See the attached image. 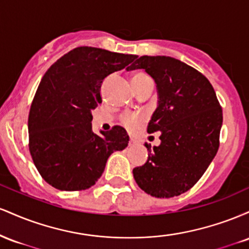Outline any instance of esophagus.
<instances>
[{
	"label": "esophagus",
	"instance_id": "esophagus-1",
	"mask_svg": "<svg viewBox=\"0 0 249 249\" xmlns=\"http://www.w3.org/2000/svg\"><path fill=\"white\" fill-rule=\"evenodd\" d=\"M128 145H130V146H133V145H136V141H134V139H130Z\"/></svg>",
	"mask_w": 249,
	"mask_h": 249
}]
</instances>
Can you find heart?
Wrapping results in <instances>:
<instances>
[{
  "label": "heart",
  "mask_w": 249,
  "mask_h": 249,
  "mask_svg": "<svg viewBox=\"0 0 249 249\" xmlns=\"http://www.w3.org/2000/svg\"><path fill=\"white\" fill-rule=\"evenodd\" d=\"M132 85L137 87V85H141L142 83L151 81V78L148 77L147 73L142 72V71H136L132 73ZM123 124L126 126L128 130L134 131L136 128L139 127V125L142 124V118L141 117H134V116H125L123 117Z\"/></svg>",
  "instance_id": "heart-1"
}]
</instances>
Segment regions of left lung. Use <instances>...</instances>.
Here are the masks:
<instances>
[{
	"mask_svg": "<svg viewBox=\"0 0 249 249\" xmlns=\"http://www.w3.org/2000/svg\"><path fill=\"white\" fill-rule=\"evenodd\" d=\"M136 69L146 71L157 84L158 107L147 132L160 131V145L133 168V178L156 198L180 196L196 184L218 152L221 107L206 77L179 59L142 56L126 68Z\"/></svg>",
	"mask_w": 249,
	"mask_h": 249,
	"instance_id": "left-lung-1",
	"label": "left lung"
}]
</instances>
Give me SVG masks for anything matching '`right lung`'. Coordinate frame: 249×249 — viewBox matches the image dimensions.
I'll list each match as a JSON object with an SVG mask.
<instances>
[{
  "mask_svg": "<svg viewBox=\"0 0 249 249\" xmlns=\"http://www.w3.org/2000/svg\"><path fill=\"white\" fill-rule=\"evenodd\" d=\"M136 55L79 47L53 63L43 76L31 104L29 150L42 178L61 191H82L96 184L107 158L127 146L121 126L101 136L92 132V113L102 103L101 87Z\"/></svg>",
  "mask_w": 249,
  "mask_h": 249,
  "instance_id": "add662e5",
  "label": "right lung"
}]
</instances>
